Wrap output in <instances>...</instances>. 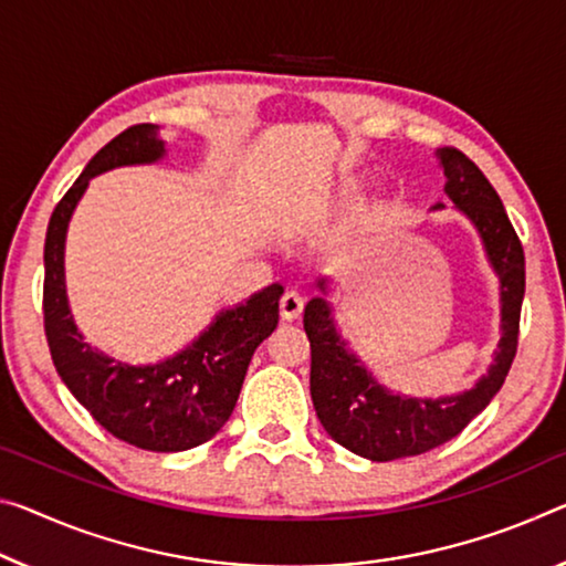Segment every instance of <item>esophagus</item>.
Here are the masks:
<instances>
[{"instance_id":"1","label":"esophagus","mask_w":566,"mask_h":566,"mask_svg":"<svg viewBox=\"0 0 566 566\" xmlns=\"http://www.w3.org/2000/svg\"><path fill=\"white\" fill-rule=\"evenodd\" d=\"M302 310H304V297H302L300 292L290 290V292H284V294H282V300H280V312H282V317H284L286 322L297 319V317L302 315Z\"/></svg>"}]
</instances>
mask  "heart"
<instances>
[{
  "label": "heart",
  "mask_w": 566,
  "mask_h": 566,
  "mask_svg": "<svg viewBox=\"0 0 566 566\" xmlns=\"http://www.w3.org/2000/svg\"><path fill=\"white\" fill-rule=\"evenodd\" d=\"M360 191H363V186L357 184V181H345L343 186H339V201H345V203H349V201H355L357 196H360Z\"/></svg>",
  "instance_id": "b5f03b06"
}]
</instances>
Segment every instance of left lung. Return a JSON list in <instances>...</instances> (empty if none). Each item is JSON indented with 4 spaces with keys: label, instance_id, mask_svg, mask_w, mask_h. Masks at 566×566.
<instances>
[{
    "label": "left lung",
    "instance_id": "left-lung-1",
    "mask_svg": "<svg viewBox=\"0 0 566 566\" xmlns=\"http://www.w3.org/2000/svg\"><path fill=\"white\" fill-rule=\"evenodd\" d=\"M438 158L446 174L443 191L476 227L501 284V339L489 375L461 396L406 398L390 392L349 353L325 297L310 300L304 307V332L312 349L310 392L319 423L347 451L378 463L420 455L459 436L501 390L516 357L526 280L522 241L499 193L469 156L459 148H441ZM317 286L327 292V280H319Z\"/></svg>",
    "mask_w": 566,
    "mask_h": 566
}]
</instances>
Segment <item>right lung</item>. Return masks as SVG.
<instances>
[{
	"label": "right lung",
	"instance_id": "1",
	"mask_svg": "<svg viewBox=\"0 0 566 566\" xmlns=\"http://www.w3.org/2000/svg\"><path fill=\"white\" fill-rule=\"evenodd\" d=\"M166 156L158 125L140 123L97 150L50 217L44 239V335L62 382L107 433L143 451L176 453L211 441L237 406L254 349L280 322L282 284L223 310L199 339L156 365H125L87 345L65 294V237L90 178Z\"/></svg>",
	"mask_w": 566,
	"mask_h": 566
}]
</instances>
